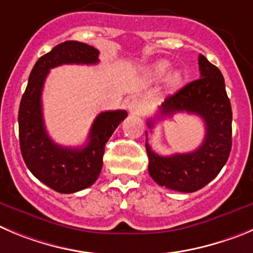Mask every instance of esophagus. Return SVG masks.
Here are the masks:
<instances>
[{
	"label": "esophagus",
	"instance_id": "esophagus-1",
	"mask_svg": "<svg viewBox=\"0 0 253 253\" xmlns=\"http://www.w3.org/2000/svg\"><path fill=\"white\" fill-rule=\"evenodd\" d=\"M128 110L131 113H134V115H142L146 110V103L145 101L140 100V98H134L129 102Z\"/></svg>",
	"mask_w": 253,
	"mask_h": 253
}]
</instances>
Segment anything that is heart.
<instances>
[{
    "instance_id": "heart-1",
    "label": "heart",
    "mask_w": 253,
    "mask_h": 253,
    "mask_svg": "<svg viewBox=\"0 0 253 253\" xmlns=\"http://www.w3.org/2000/svg\"><path fill=\"white\" fill-rule=\"evenodd\" d=\"M169 68V63L167 61H159L152 66V73L156 77H164ZM181 73L180 72H172L167 79L169 86L171 88H176L181 84Z\"/></svg>"
}]
</instances>
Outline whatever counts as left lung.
<instances>
[{"mask_svg": "<svg viewBox=\"0 0 253 253\" xmlns=\"http://www.w3.org/2000/svg\"><path fill=\"white\" fill-rule=\"evenodd\" d=\"M198 66L201 79L169 96L155 119L147 122L152 128L156 120L177 112L193 113L204 120L205 140L192 152L160 156L146 140L148 172L155 182L186 193L195 192L211 182L227 162L232 147V110L222 73L204 55L198 57Z\"/></svg>", "mask_w": 253, "mask_h": 253, "instance_id": "1", "label": "left lung"}]
</instances>
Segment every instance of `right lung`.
I'll return each instance as SVG.
<instances>
[{"label":"right lung","instance_id":"add662e5","mask_svg":"<svg viewBox=\"0 0 253 253\" xmlns=\"http://www.w3.org/2000/svg\"><path fill=\"white\" fill-rule=\"evenodd\" d=\"M100 52L89 44L66 41L39 58L28 77L18 110L23 161L32 174L52 190L73 193L93 185L102 169L105 146L127 117L125 110L101 112L92 124L87 143L63 147L49 138L42 115V89L49 70L61 65H96Z\"/></svg>","mask_w":253,"mask_h":253}]
</instances>
